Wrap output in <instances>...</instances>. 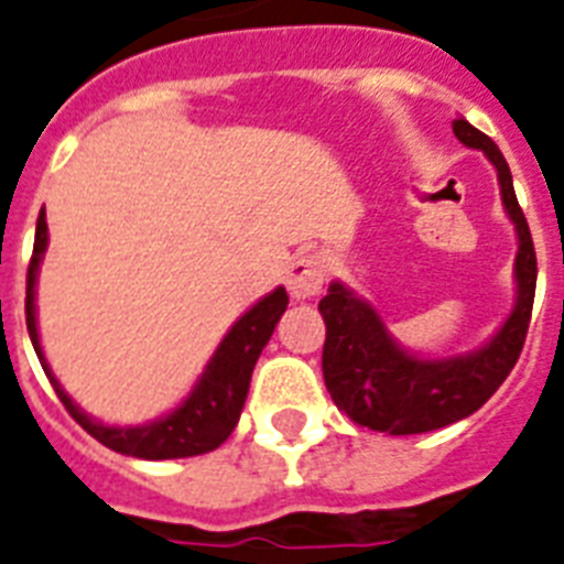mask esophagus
Here are the masks:
<instances>
[{"label": "esophagus", "mask_w": 564, "mask_h": 564, "mask_svg": "<svg viewBox=\"0 0 564 564\" xmlns=\"http://www.w3.org/2000/svg\"><path fill=\"white\" fill-rule=\"evenodd\" d=\"M286 290L295 301H310L324 290V260L318 254H297L286 272Z\"/></svg>", "instance_id": "obj_1"}]
</instances>
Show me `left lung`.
Returning a JSON list of instances; mask_svg holds the SVG:
<instances>
[{
    "mask_svg": "<svg viewBox=\"0 0 564 564\" xmlns=\"http://www.w3.org/2000/svg\"><path fill=\"white\" fill-rule=\"evenodd\" d=\"M453 134L467 149L485 151V158L499 174L501 203L519 238L513 263L516 304L485 347L451 358H421L406 352L392 338L372 304L349 292L340 281L329 283V292L318 304L326 324L321 358L326 390L347 419L378 433H430L476 413L516 367L531 324L536 252L528 220L516 200L508 160L501 158L499 145L479 129H473L465 117L453 120Z\"/></svg>",
    "mask_w": 564,
    "mask_h": 564,
    "instance_id": "obj_1",
    "label": "left lung"
}]
</instances>
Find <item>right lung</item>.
Masks as SVG:
<instances>
[{
    "instance_id": "right-lung-1",
    "label": "right lung",
    "mask_w": 564,
    "mask_h": 564,
    "mask_svg": "<svg viewBox=\"0 0 564 564\" xmlns=\"http://www.w3.org/2000/svg\"><path fill=\"white\" fill-rule=\"evenodd\" d=\"M45 246H48V224H45V209H42L40 220H36L31 267H28V335H31V344L36 349V355H40L42 370L48 376L51 387L56 390L65 410L77 419L79 427L85 433H91L99 444L111 447L113 453L134 458H151V462H158V458L203 456V453H212L215 447H220L231 435V430L238 427L240 410L246 404V392H249V381H252L258 355L263 352V347H267L274 333V324L281 321V315L286 312V304H290L286 290L278 286V290L269 292L267 297H260L252 310L243 312L231 324L226 338L220 340V347L215 349V355L206 364L203 376L197 378V384L183 399V404L174 406L172 413L163 415V419L149 421V424H137V427H111V424H102V421L83 413L70 401L68 392L63 390V384L51 372L48 361H45V352H42L40 329H36V304L33 301H36V274H40Z\"/></svg>"
}]
</instances>
